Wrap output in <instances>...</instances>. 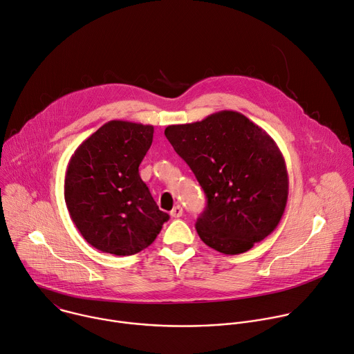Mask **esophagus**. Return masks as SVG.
I'll return each mask as SVG.
<instances>
[{
	"instance_id": "esophagus-1",
	"label": "esophagus",
	"mask_w": 354,
	"mask_h": 354,
	"mask_svg": "<svg viewBox=\"0 0 354 354\" xmlns=\"http://www.w3.org/2000/svg\"><path fill=\"white\" fill-rule=\"evenodd\" d=\"M171 217H174V218H179V217H182V214H183V209L178 205V206H175L172 210H171Z\"/></svg>"
}]
</instances>
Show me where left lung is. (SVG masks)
<instances>
[{
    "mask_svg": "<svg viewBox=\"0 0 354 354\" xmlns=\"http://www.w3.org/2000/svg\"><path fill=\"white\" fill-rule=\"evenodd\" d=\"M165 136L203 187L207 206L196 230L206 245L238 255L270 235L288 198L286 161L274 140L234 111L172 124Z\"/></svg>",
    "mask_w": 354,
    "mask_h": 354,
    "instance_id": "left-lung-1",
    "label": "left lung"
}]
</instances>
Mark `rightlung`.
I'll list each match as a JSON object with an SVG mask.
<instances>
[{
    "label": "right lung",
    "instance_id": "obj_1",
    "mask_svg": "<svg viewBox=\"0 0 354 354\" xmlns=\"http://www.w3.org/2000/svg\"><path fill=\"white\" fill-rule=\"evenodd\" d=\"M153 136L149 124L111 120L70 158L66 205L84 239L97 250L116 257L138 254L169 220L138 174Z\"/></svg>",
    "mask_w": 354,
    "mask_h": 354
}]
</instances>
